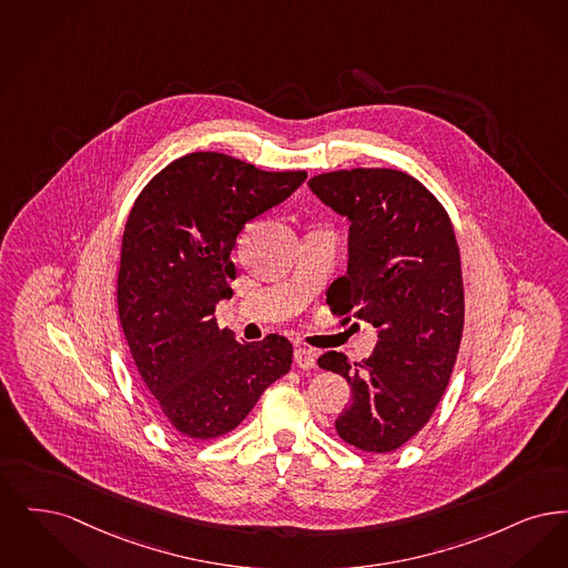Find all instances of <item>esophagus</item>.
<instances>
[{"label": "esophagus", "instance_id": "esophagus-1", "mask_svg": "<svg viewBox=\"0 0 568 568\" xmlns=\"http://www.w3.org/2000/svg\"><path fill=\"white\" fill-rule=\"evenodd\" d=\"M295 363L296 367H301V369H314L316 367V352L305 349V347H296Z\"/></svg>", "mask_w": 568, "mask_h": 568}]
</instances>
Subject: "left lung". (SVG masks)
I'll return each mask as SVG.
<instances>
[{"label":"left lung","instance_id":"obj_1","mask_svg":"<svg viewBox=\"0 0 568 568\" xmlns=\"http://www.w3.org/2000/svg\"><path fill=\"white\" fill-rule=\"evenodd\" d=\"M307 184L349 221L347 272L326 303L337 316L371 322L379 339L363 363L342 352L318 358L352 388L335 428L346 444L386 454L426 426L456 363L465 326L456 233L444 205L409 173L358 168Z\"/></svg>","mask_w":568,"mask_h":568}]
</instances>
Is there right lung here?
Returning a JSON list of instances; mask_svg holds the SVG:
<instances>
[{"instance_id": "right-lung-1", "label": "right lung", "mask_w": 568, "mask_h": 568, "mask_svg": "<svg viewBox=\"0 0 568 568\" xmlns=\"http://www.w3.org/2000/svg\"><path fill=\"white\" fill-rule=\"evenodd\" d=\"M305 178L191 152L156 173L129 212L116 284L124 339L159 412L189 439L231 433L291 369L286 337L242 344L214 312L233 295L231 250L246 222Z\"/></svg>"}]
</instances>
